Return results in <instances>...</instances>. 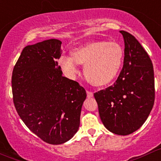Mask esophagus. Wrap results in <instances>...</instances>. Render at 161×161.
<instances>
[{
  "instance_id": "34e87169",
  "label": "esophagus",
  "mask_w": 161,
  "mask_h": 161,
  "mask_svg": "<svg viewBox=\"0 0 161 161\" xmlns=\"http://www.w3.org/2000/svg\"><path fill=\"white\" fill-rule=\"evenodd\" d=\"M93 93H92V92H88V91H87V98H92L93 97Z\"/></svg>"
}]
</instances>
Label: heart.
<instances>
[{
    "label": "heart",
    "mask_w": 161,
    "mask_h": 161,
    "mask_svg": "<svg viewBox=\"0 0 161 161\" xmlns=\"http://www.w3.org/2000/svg\"><path fill=\"white\" fill-rule=\"evenodd\" d=\"M124 56V49L118 43L94 41L74 49L72 57L61 55L58 65L69 78H74L78 74L77 64L84 66L86 80L95 87H103L117 77Z\"/></svg>",
    "instance_id": "b5f03b06"
}]
</instances>
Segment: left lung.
Segmentation results:
<instances>
[{
	"instance_id": "1",
	"label": "left lung",
	"mask_w": 161,
	"mask_h": 161,
	"mask_svg": "<svg viewBox=\"0 0 161 161\" xmlns=\"http://www.w3.org/2000/svg\"><path fill=\"white\" fill-rule=\"evenodd\" d=\"M125 41L122 70L113 86L94 94L100 119L112 133L128 135L149 117L155 98L153 66L147 52L131 33L120 30Z\"/></svg>"
}]
</instances>
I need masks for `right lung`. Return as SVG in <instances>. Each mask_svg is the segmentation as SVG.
Listing matches in <instances>:
<instances>
[{"mask_svg":"<svg viewBox=\"0 0 161 161\" xmlns=\"http://www.w3.org/2000/svg\"><path fill=\"white\" fill-rule=\"evenodd\" d=\"M62 41L50 39L23 48L13 69V102L27 128L45 142L60 145L80 126L86 92L63 76L57 59Z\"/></svg>","mask_w":161,"mask_h":161,"instance_id":"1","label":"right lung"}]
</instances>
